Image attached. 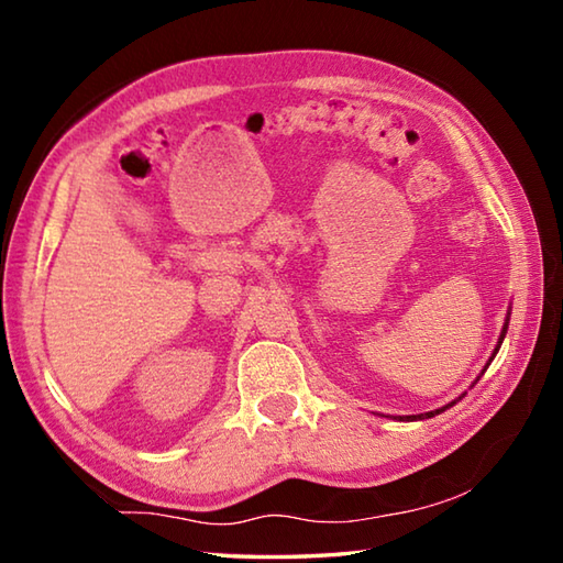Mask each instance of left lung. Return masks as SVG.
Returning a JSON list of instances; mask_svg holds the SVG:
<instances>
[{"label": "left lung", "mask_w": 563, "mask_h": 563, "mask_svg": "<svg viewBox=\"0 0 563 563\" xmlns=\"http://www.w3.org/2000/svg\"><path fill=\"white\" fill-rule=\"evenodd\" d=\"M506 331H508V319H506V327H504V333H500V341H498V345H496V351L500 349V343H504V336H506ZM496 355V353H494ZM494 355H492V361H494ZM492 361H488V363H492ZM488 363H486V367H488ZM454 404V401H452ZM452 404H448V406H442V409H438V411H428V413H421V416H409V421H413V418H430V416H435V413H440V411H445V409H450V406Z\"/></svg>", "instance_id": "obj_1"}]
</instances>
